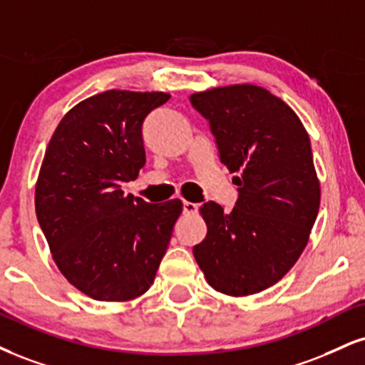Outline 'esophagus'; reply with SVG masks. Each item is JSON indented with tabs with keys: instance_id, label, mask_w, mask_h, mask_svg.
Masks as SVG:
<instances>
[{
	"instance_id": "1",
	"label": "esophagus",
	"mask_w": 365,
	"mask_h": 365,
	"mask_svg": "<svg viewBox=\"0 0 365 365\" xmlns=\"http://www.w3.org/2000/svg\"><path fill=\"white\" fill-rule=\"evenodd\" d=\"M197 210H199V205L194 204V202H183V212L188 214V216H194V214H197Z\"/></svg>"
}]
</instances>
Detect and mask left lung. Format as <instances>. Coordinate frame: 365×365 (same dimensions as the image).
Returning <instances> with one entry per match:
<instances>
[{
    "label": "left lung",
    "mask_w": 365,
    "mask_h": 365,
    "mask_svg": "<svg viewBox=\"0 0 365 365\" xmlns=\"http://www.w3.org/2000/svg\"><path fill=\"white\" fill-rule=\"evenodd\" d=\"M209 120L238 200L231 212L200 207L207 235L194 247L205 280L227 296L269 289L292 269L319 209L309 135L296 112L257 85L212 88L190 96Z\"/></svg>",
    "instance_id": "8db88e82"
}]
</instances>
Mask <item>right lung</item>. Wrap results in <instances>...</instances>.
<instances>
[{"label": "right lung", "mask_w": 365, "mask_h": 365, "mask_svg": "<svg viewBox=\"0 0 365 365\" xmlns=\"http://www.w3.org/2000/svg\"><path fill=\"white\" fill-rule=\"evenodd\" d=\"M170 100L163 91L108 90L83 100L46 149L35 212L57 269L96 301L139 297L155 282L180 199L149 204L122 192L146 163L143 124Z\"/></svg>", "instance_id": "right-lung-1"}]
</instances>
